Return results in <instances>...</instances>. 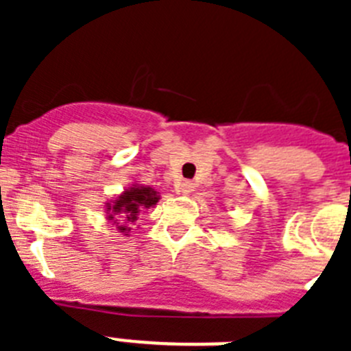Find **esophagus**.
<instances>
[{
    "label": "esophagus",
    "instance_id": "34e87169",
    "mask_svg": "<svg viewBox=\"0 0 351 351\" xmlns=\"http://www.w3.org/2000/svg\"><path fill=\"white\" fill-rule=\"evenodd\" d=\"M195 188H197V186H195V182L193 181H181L178 184V191L181 195H190V193H193L195 191Z\"/></svg>",
    "mask_w": 351,
    "mask_h": 351
}]
</instances>
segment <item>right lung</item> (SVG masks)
I'll return each mask as SVG.
<instances>
[{"label":"right lung","instance_id":"1","mask_svg":"<svg viewBox=\"0 0 351 351\" xmlns=\"http://www.w3.org/2000/svg\"><path fill=\"white\" fill-rule=\"evenodd\" d=\"M158 200H160V195L151 186L133 184L132 188L123 191L114 202H107L105 206L107 219L116 223L117 230L128 235L132 230L130 225L137 221L141 210L154 207Z\"/></svg>","mask_w":351,"mask_h":351}]
</instances>
